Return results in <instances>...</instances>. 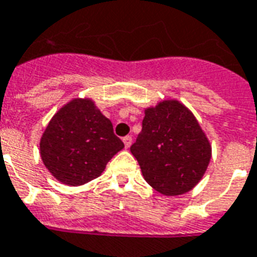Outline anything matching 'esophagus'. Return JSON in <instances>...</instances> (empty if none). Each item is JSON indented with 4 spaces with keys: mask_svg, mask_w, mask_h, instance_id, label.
Segmentation results:
<instances>
[{
    "mask_svg": "<svg viewBox=\"0 0 257 257\" xmlns=\"http://www.w3.org/2000/svg\"><path fill=\"white\" fill-rule=\"evenodd\" d=\"M122 142H124V144H125V148H129V147L132 146V137L125 136L124 139H122Z\"/></svg>",
    "mask_w": 257,
    "mask_h": 257,
    "instance_id": "esophagus-1",
    "label": "esophagus"
}]
</instances>
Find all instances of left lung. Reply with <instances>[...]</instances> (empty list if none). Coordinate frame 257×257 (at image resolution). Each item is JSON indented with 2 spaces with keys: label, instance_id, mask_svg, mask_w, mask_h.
<instances>
[{
  "label": "left lung",
  "instance_id": "1",
  "mask_svg": "<svg viewBox=\"0 0 257 257\" xmlns=\"http://www.w3.org/2000/svg\"><path fill=\"white\" fill-rule=\"evenodd\" d=\"M142 132L131 147L147 183L163 195H182L198 185L211 146L197 118L176 99L144 111Z\"/></svg>",
  "mask_w": 257,
  "mask_h": 257
}]
</instances>
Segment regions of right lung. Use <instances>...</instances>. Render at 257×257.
Segmentation results:
<instances>
[{
	"instance_id": "right-lung-1",
	"label": "right lung",
	"mask_w": 257,
	"mask_h": 257,
	"mask_svg": "<svg viewBox=\"0 0 257 257\" xmlns=\"http://www.w3.org/2000/svg\"><path fill=\"white\" fill-rule=\"evenodd\" d=\"M124 143L110 120L90 98H74L62 106L40 139V156L60 183L81 186L101 175Z\"/></svg>"
}]
</instances>
